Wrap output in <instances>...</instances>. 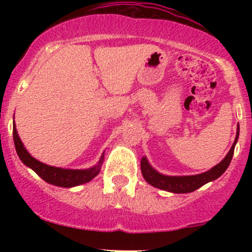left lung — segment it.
Wrapping results in <instances>:
<instances>
[{"instance_id": "1", "label": "left lung", "mask_w": 252, "mask_h": 252, "mask_svg": "<svg viewBox=\"0 0 252 252\" xmlns=\"http://www.w3.org/2000/svg\"><path fill=\"white\" fill-rule=\"evenodd\" d=\"M238 135H239V126H238V130H237V136H236L235 142H233L230 152H228L227 155L225 156L224 160H222L220 163H218L217 166L213 167L212 169L207 170V172L202 173V174L189 175V176H166V175L160 174V173H158L155 169H153L152 167L149 166L147 158H143L142 161H141V170H142L143 178L146 179V181L148 182V184L156 187V189L168 190V192H173V193L193 192V190L198 189L199 187H201L202 185L218 179L219 176H220L222 173L227 169L228 164H230L231 160H232L233 152H235V146L237 143V140H238Z\"/></svg>"}]
</instances>
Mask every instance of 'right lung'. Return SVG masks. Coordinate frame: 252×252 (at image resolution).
I'll return each mask as SVG.
<instances>
[{"mask_svg": "<svg viewBox=\"0 0 252 252\" xmlns=\"http://www.w3.org/2000/svg\"><path fill=\"white\" fill-rule=\"evenodd\" d=\"M13 137L14 143H15L16 153L19 155V158H21L22 162L26 166L33 169L40 178L43 179L46 182H48V184L56 185V186L60 187L78 186V185L85 184V182L92 180L100 170V164L103 162V156L100 158L99 163L90 169H63L40 162V161L35 160L33 156H31L30 153L26 150L21 140H20L19 135H17L15 123L13 126Z\"/></svg>", "mask_w": 252, "mask_h": 252, "instance_id": "right-lung-1", "label": "right lung"}]
</instances>
